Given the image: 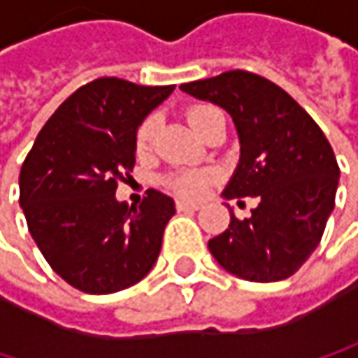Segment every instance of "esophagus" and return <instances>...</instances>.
<instances>
[{"instance_id": "34e87169", "label": "esophagus", "mask_w": 358, "mask_h": 358, "mask_svg": "<svg viewBox=\"0 0 358 358\" xmlns=\"http://www.w3.org/2000/svg\"><path fill=\"white\" fill-rule=\"evenodd\" d=\"M176 209H178V211H199L201 205H199V203H188V201H178V203H176Z\"/></svg>"}]
</instances>
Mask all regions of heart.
Returning a JSON list of instances; mask_svg holds the SVG:
<instances>
[{"instance_id": "1", "label": "heart", "mask_w": 358, "mask_h": 358, "mask_svg": "<svg viewBox=\"0 0 358 358\" xmlns=\"http://www.w3.org/2000/svg\"><path fill=\"white\" fill-rule=\"evenodd\" d=\"M220 113L215 108L211 106H192V108L186 109V120L190 124V128L201 134L205 124L209 122L211 115ZM155 128H157V117L155 115H147L138 128H136V136H134V145H136V151H147L151 141H153V134H155ZM211 174L209 172H176V174H170L166 178V184L178 192L182 196H188V199H194V196H201L205 192V188L209 186L211 182Z\"/></svg>"}]
</instances>
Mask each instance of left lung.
Here are the masks:
<instances>
[{
    "label": "left lung",
    "instance_id": "left-lung-1",
    "mask_svg": "<svg viewBox=\"0 0 358 358\" xmlns=\"http://www.w3.org/2000/svg\"><path fill=\"white\" fill-rule=\"evenodd\" d=\"M180 89L234 120L241 162L222 194L259 199L247 220L230 213L226 232L209 241L211 255L243 280L290 278L317 249L336 201L340 168L322 128L284 89L247 70Z\"/></svg>",
    "mask_w": 358,
    "mask_h": 358
}]
</instances>
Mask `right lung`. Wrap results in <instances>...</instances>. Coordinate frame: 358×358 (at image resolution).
Here are the masks:
<instances>
[{"label":"right lung","instance_id":"add662e5","mask_svg":"<svg viewBox=\"0 0 358 358\" xmlns=\"http://www.w3.org/2000/svg\"><path fill=\"white\" fill-rule=\"evenodd\" d=\"M174 91L97 78L41 128L20 170V207L51 269L87 294L141 282L155 265L174 199L147 190L138 207L115 199L134 168L138 124Z\"/></svg>","mask_w":358,"mask_h":358}]
</instances>
